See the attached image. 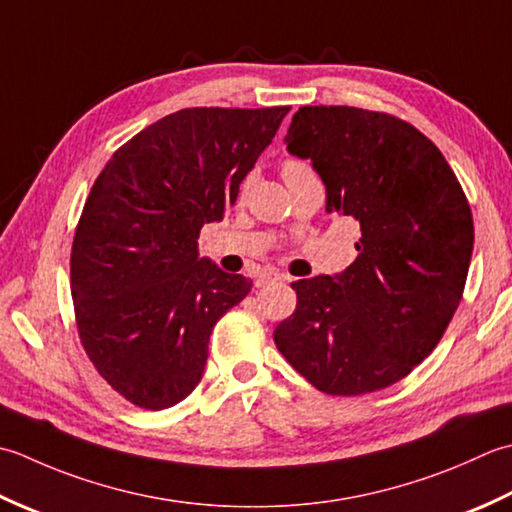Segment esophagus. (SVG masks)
<instances>
[{"label": "esophagus", "mask_w": 512, "mask_h": 512, "mask_svg": "<svg viewBox=\"0 0 512 512\" xmlns=\"http://www.w3.org/2000/svg\"><path fill=\"white\" fill-rule=\"evenodd\" d=\"M276 280H283V276L276 274V271H265V274H260L256 278V287H265L269 283H276Z\"/></svg>", "instance_id": "esophagus-1"}]
</instances>
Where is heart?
<instances>
[{"label": "heart", "instance_id": "obj_1", "mask_svg": "<svg viewBox=\"0 0 512 512\" xmlns=\"http://www.w3.org/2000/svg\"><path fill=\"white\" fill-rule=\"evenodd\" d=\"M305 170H311L309 163L300 161V159H289L283 165V172H305Z\"/></svg>", "mask_w": 512, "mask_h": 512}]
</instances>
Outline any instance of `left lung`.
I'll return each mask as SVG.
<instances>
[{
	"label": "left lung",
	"mask_w": 512,
	"mask_h": 512,
	"mask_svg": "<svg viewBox=\"0 0 512 512\" xmlns=\"http://www.w3.org/2000/svg\"><path fill=\"white\" fill-rule=\"evenodd\" d=\"M287 150L311 159L327 212L360 225L358 258L336 276L298 280V305L274 342L327 395L387 389L442 340L473 254V214L431 139L398 117L305 106Z\"/></svg>",
	"instance_id": "obj_1"
}]
</instances>
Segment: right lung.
I'll return each mask as SVG.
<instances>
[{"mask_svg": "<svg viewBox=\"0 0 512 512\" xmlns=\"http://www.w3.org/2000/svg\"><path fill=\"white\" fill-rule=\"evenodd\" d=\"M289 106L185 108L123 143L79 218L70 283L83 349L125 400L161 411L201 382L223 314L252 289L198 256Z\"/></svg>", "mask_w": 512, "mask_h": 512, "instance_id": "add662e5", "label": "right lung"}]
</instances>
